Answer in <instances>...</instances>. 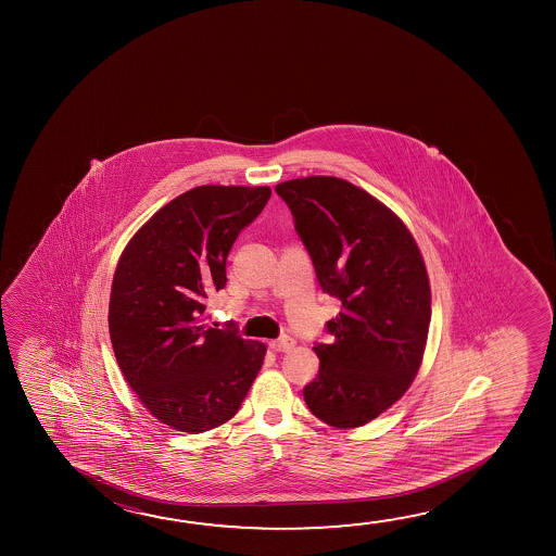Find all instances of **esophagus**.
<instances>
[{
  "mask_svg": "<svg viewBox=\"0 0 556 556\" xmlns=\"http://www.w3.org/2000/svg\"><path fill=\"white\" fill-rule=\"evenodd\" d=\"M292 346H294V339L287 336L269 341V349L275 353H287V351H291Z\"/></svg>",
  "mask_w": 556,
  "mask_h": 556,
  "instance_id": "1",
  "label": "esophagus"
}]
</instances>
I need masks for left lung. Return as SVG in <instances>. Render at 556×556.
<instances>
[{"instance_id":"obj_1","label":"left lung","mask_w":556,"mask_h":556,"mask_svg":"<svg viewBox=\"0 0 556 556\" xmlns=\"http://www.w3.org/2000/svg\"><path fill=\"white\" fill-rule=\"evenodd\" d=\"M292 213L321 291L341 302L314 343L318 376L304 401L319 420L363 427L390 409L419 372L430 285L419 247L392 211L333 176L275 186Z\"/></svg>"}]
</instances>
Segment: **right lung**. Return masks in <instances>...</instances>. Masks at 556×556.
Here are the masks:
<instances>
[{
    "mask_svg": "<svg viewBox=\"0 0 556 556\" xmlns=\"http://www.w3.org/2000/svg\"><path fill=\"white\" fill-rule=\"evenodd\" d=\"M271 190L200 186L156 211L119 257L109 328L119 370L168 427L200 434L232 419L264 365L265 345L203 324L227 285V257Z\"/></svg>",
    "mask_w": 556,
    "mask_h": 556,
    "instance_id": "right-lung-1",
    "label": "right lung"
}]
</instances>
